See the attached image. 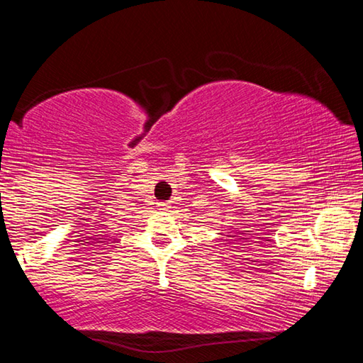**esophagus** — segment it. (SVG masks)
Listing matches in <instances>:
<instances>
[{
  "label": "esophagus",
  "mask_w": 363,
  "mask_h": 363,
  "mask_svg": "<svg viewBox=\"0 0 363 363\" xmlns=\"http://www.w3.org/2000/svg\"><path fill=\"white\" fill-rule=\"evenodd\" d=\"M158 206H160V210H162V211H168L169 208H171V205H169V203H160Z\"/></svg>",
  "instance_id": "34e87169"
}]
</instances>
